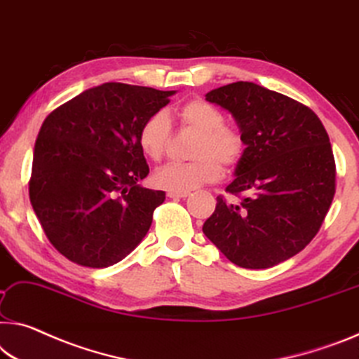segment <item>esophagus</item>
<instances>
[{"label": "esophagus", "mask_w": 359, "mask_h": 359, "mask_svg": "<svg viewBox=\"0 0 359 359\" xmlns=\"http://www.w3.org/2000/svg\"><path fill=\"white\" fill-rule=\"evenodd\" d=\"M191 192L189 191H183V192H178V191H168L167 196L170 198H186L187 196H189Z\"/></svg>", "instance_id": "obj_1"}]
</instances>
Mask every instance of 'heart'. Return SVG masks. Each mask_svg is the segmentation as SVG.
Here are the masks:
<instances>
[{
	"label": "heart",
	"instance_id": "obj_1",
	"mask_svg": "<svg viewBox=\"0 0 359 359\" xmlns=\"http://www.w3.org/2000/svg\"><path fill=\"white\" fill-rule=\"evenodd\" d=\"M180 125L192 130L197 137L192 146V161L163 165L154 173V184L165 191H191L222 176V163L234 167L244 157L245 140L234 126L226 125L224 114L212 102L196 97L175 109ZM172 140V125L163 112H154L137 131V144L144 156L158 162Z\"/></svg>",
	"mask_w": 359,
	"mask_h": 359
}]
</instances>
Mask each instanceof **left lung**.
I'll list each match as a JSON object with an SVG mask.
<instances>
[{
    "mask_svg": "<svg viewBox=\"0 0 359 359\" xmlns=\"http://www.w3.org/2000/svg\"><path fill=\"white\" fill-rule=\"evenodd\" d=\"M207 101L229 110L245 140L236 180L217 197L203 234L241 268H271L313 241L335 194L327 131L310 107L250 81L217 88Z\"/></svg>",
    "mask_w": 359,
    "mask_h": 359,
    "instance_id": "left-lung-1",
    "label": "left lung"
}]
</instances>
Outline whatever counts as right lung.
I'll list each match as a JSON object with an SVG mask.
<instances>
[{"instance_id":"add662e5","label":"right lung","mask_w":359,"mask_h":359,"mask_svg":"<svg viewBox=\"0 0 359 359\" xmlns=\"http://www.w3.org/2000/svg\"><path fill=\"white\" fill-rule=\"evenodd\" d=\"M173 93L110 81L45 118L29 194L49 242L70 262L112 266L147 234L165 192L137 184L149 173L137 131Z\"/></svg>"}]
</instances>
